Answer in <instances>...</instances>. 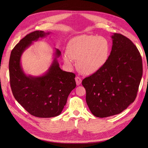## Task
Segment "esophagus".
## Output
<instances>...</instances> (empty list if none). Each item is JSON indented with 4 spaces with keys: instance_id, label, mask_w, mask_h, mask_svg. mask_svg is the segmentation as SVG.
I'll return each mask as SVG.
<instances>
[{
    "instance_id": "obj_1",
    "label": "esophagus",
    "mask_w": 148,
    "mask_h": 148,
    "mask_svg": "<svg viewBox=\"0 0 148 148\" xmlns=\"http://www.w3.org/2000/svg\"><path fill=\"white\" fill-rule=\"evenodd\" d=\"M75 82H76V84H77V86H79V85H80V84L82 83V79L80 78L79 77L77 76V77H75Z\"/></svg>"
}]
</instances>
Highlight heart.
Listing matches in <instances>:
<instances>
[{
	"label": "heart",
	"mask_w": 148,
	"mask_h": 148,
	"mask_svg": "<svg viewBox=\"0 0 148 148\" xmlns=\"http://www.w3.org/2000/svg\"><path fill=\"white\" fill-rule=\"evenodd\" d=\"M111 51V44L108 39L92 35H82L71 39L66 46L64 60L71 64L77 60L79 71L86 75H91L101 69L107 62Z\"/></svg>",
	"instance_id": "b5f03b06"
}]
</instances>
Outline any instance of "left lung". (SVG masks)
<instances>
[{"mask_svg": "<svg viewBox=\"0 0 148 148\" xmlns=\"http://www.w3.org/2000/svg\"><path fill=\"white\" fill-rule=\"evenodd\" d=\"M112 47L106 65L82 81L92 113L106 118L121 113L135 100L142 74L137 47L120 34L112 36Z\"/></svg>", "mask_w": 148, "mask_h": 148, "instance_id": "left-lung-1", "label": "left lung"}]
</instances>
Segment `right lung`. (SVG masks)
Returning a JSON list of instances; mask_svg holds the SVG:
<instances>
[{
  "label": "right lung",
  "instance_id": "1",
  "mask_svg": "<svg viewBox=\"0 0 148 148\" xmlns=\"http://www.w3.org/2000/svg\"><path fill=\"white\" fill-rule=\"evenodd\" d=\"M50 34L36 30L27 35L12 49L9 62L10 84L14 98L30 114L38 118L59 115L70 92L76 86L75 75L59 67L57 59L61 52L58 49L52 64L42 75H27L23 71L21 65L23 53L32 42Z\"/></svg>",
  "mask_w": 148,
  "mask_h": 148
}]
</instances>
